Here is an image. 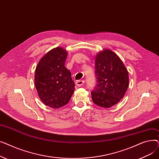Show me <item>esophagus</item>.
<instances>
[{
  "mask_svg": "<svg viewBox=\"0 0 159 159\" xmlns=\"http://www.w3.org/2000/svg\"><path fill=\"white\" fill-rule=\"evenodd\" d=\"M84 84V80H78L76 82V85L79 87L82 86L83 84Z\"/></svg>",
  "mask_w": 159,
  "mask_h": 159,
  "instance_id": "1",
  "label": "esophagus"
}]
</instances>
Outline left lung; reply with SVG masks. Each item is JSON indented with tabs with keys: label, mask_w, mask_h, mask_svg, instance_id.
<instances>
[{
	"label": "left lung",
	"mask_w": 159,
	"mask_h": 159,
	"mask_svg": "<svg viewBox=\"0 0 159 159\" xmlns=\"http://www.w3.org/2000/svg\"><path fill=\"white\" fill-rule=\"evenodd\" d=\"M97 84L91 91L93 102L109 108L120 102L129 86L128 71L120 58L109 49L95 56Z\"/></svg>",
	"instance_id": "obj_1"
}]
</instances>
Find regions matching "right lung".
<instances>
[{
	"instance_id": "add662e5",
	"label": "right lung",
	"mask_w": 159,
	"mask_h": 159,
	"mask_svg": "<svg viewBox=\"0 0 159 159\" xmlns=\"http://www.w3.org/2000/svg\"><path fill=\"white\" fill-rule=\"evenodd\" d=\"M68 52L61 47L45 54L36 66L35 85L46 106L57 109L68 103L74 92L71 72L64 66Z\"/></svg>"
}]
</instances>
